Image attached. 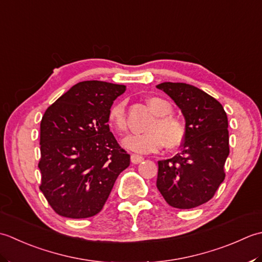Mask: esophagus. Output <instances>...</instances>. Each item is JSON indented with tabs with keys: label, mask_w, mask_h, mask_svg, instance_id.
<instances>
[{
	"label": "esophagus",
	"mask_w": 262,
	"mask_h": 262,
	"mask_svg": "<svg viewBox=\"0 0 262 262\" xmlns=\"http://www.w3.org/2000/svg\"><path fill=\"white\" fill-rule=\"evenodd\" d=\"M143 161V157L140 156V155H136V154H132L131 155V163L132 164H139Z\"/></svg>",
	"instance_id": "1"
}]
</instances>
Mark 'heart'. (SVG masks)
<instances>
[{
	"label": "heart",
	"instance_id": "b5f03b06",
	"mask_svg": "<svg viewBox=\"0 0 262 262\" xmlns=\"http://www.w3.org/2000/svg\"><path fill=\"white\" fill-rule=\"evenodd\" d=\"M149 107L157 117L147 126L148 132L141 135H129L122 140V145L129 150L148 154L161 149L164 143L168 149H175L182 145L185 139V125L182 121L170 116L173 107L167 100L159 97L148 99ZM110 123L117 132L126 130L125 103L117 101L108 112Z\"/></svg>",
	"mask_w": 262,
	"mask_h": 262
}]
</instances>
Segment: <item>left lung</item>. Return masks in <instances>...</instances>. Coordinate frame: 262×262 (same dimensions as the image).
Masks as SVG:
<instances>
[{
	"instance_id": "obj_1",
	"label": "left lung",
	"mask_w": 262,
	"mask_h": 262,
	"mask_svg": "<svg viewBox=\"0 0 262 262\" xmlns=\"http://www.w3.org/2000/svg\"><path fill=\"white\" fill-rule=\"evenodd\" d=\"M156 87L182 112L186 131L181 152L158 162L156 185L169 206L191 209L209 201L225 179L227 115L220 101L191 84L163 82Z\"/></svg>"
}]
</instances>
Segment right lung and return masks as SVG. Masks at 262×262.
Segmentation results:
<instances>
[{
	"mask_svg": "<svg viewBox=\"0 0 262 262\" xmlns=\"http://www.w3.org/2000/svg\"><path fill=\"white\" fill-rule=\"evenodd\" d=\"M124 84L90 80L74 84L46 110L40 122L39 186L60 216L88 218L105 205L130 155L107 124Z\"/></svg>",
	"mask_w": 262,
	"mask_h": 262,
	"instance_id": "right-lung-1",
	"label": "right lung"
}]
</instances>
